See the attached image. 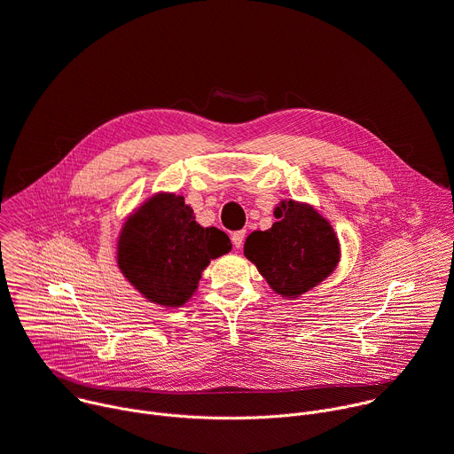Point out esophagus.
<instances>
[{"label":"esophagus","mask_w":454,"mask_h":454,"mask_svg":"<svg viewBox=\"0 0 454 454\" xmlns=\"http://www.w3.org/2000/svg\"><path fill=\"white\" fill-rule=\"evenodd\" d=\"M245 236H247V231H236L232 232V245L236 248H241L243 247V241H245Z\"/></svg>","instance_id":"obj_1"}]
</instances>
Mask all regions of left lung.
Segmentation results:
<instances>
[{"label": "left lung", "instance_id": "1", "mask_svg": "<svg viewBox=\"0 0 454 454\" xmlns=\"http://www.w3.org/2000/svg\"><path fill=\"white\" fill-rule=\"evenodd\" d=\"M275 218L271 229L247 238L243 252L277 294L294 300L330 277L340 247L330 222L309 204L282 200Z\"/></svg>", "mask_w": 454, "mask_h": 454}]
</instances>
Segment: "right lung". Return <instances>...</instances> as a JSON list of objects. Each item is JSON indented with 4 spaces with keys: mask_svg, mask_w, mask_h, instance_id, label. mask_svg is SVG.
I'll list each match as a JSON object with an SVG mask.
<instances>
[{
    "mask_svg": "<svg viewBox=\"0 0 454 454\" xmlns=\"http://www.w3.org/2000/svg\"><path fill=\"white\" fill-rule=\"evenodd\" d=\"M229 236L200 227L184 197L156 193L122 225L117 264L126 280L153 303L184 305L211 259L231 252Z\"/></svg>",
    "mask_w": 454,
    "mask_h": 454,
    "instance_id": "add662e5",
    "label": "right lung"
}]
</instances>
